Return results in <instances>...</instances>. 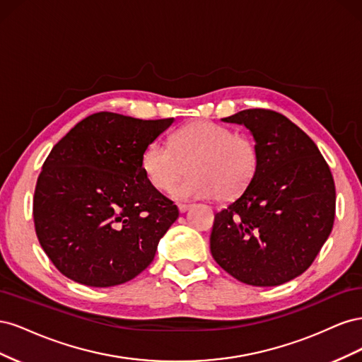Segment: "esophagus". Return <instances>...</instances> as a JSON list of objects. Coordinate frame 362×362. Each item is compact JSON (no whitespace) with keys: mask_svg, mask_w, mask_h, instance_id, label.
<instances>
[{"mask_svg":"<svg viewBox=\"0 0 362 362\" xmlns=\"http://www.w3.org/2000/svg\"><path fill=\"white\" fill-rule=\"evenodd\" d=\"M190 208V205L189 204H178V210H180V213H185Z\"/></svg>","mask_w":362,"mask_h":362,"instance_id":"obj_1","label":"esophagus"}]
</instances>
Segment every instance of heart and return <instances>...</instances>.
<instances>
[{
	"instance_id": "b5f03b06",
	"label": "heart",
	"mask_w": 362,
	"mask_h": 362,
	"mask_svg": "<svg viewBox=\"0 0 362 362\" xmlns=\"http://www.w3.org/2000/svg\"><path fill=\"white\" fill-rule=\"evenodd\" d=\"M169 144L151 141L141 154V172L156 190L168 192L187 166L190 175L175 185V198L231 201L249 187L258 170L255 141L210 120L181 127Z\"/></svg>"
}]
</instances>
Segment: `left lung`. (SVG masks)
Listing matches in <instances>:
<instances>
[{
	"instance_id": "1",
	"label": "left lung",
	"mask_w": 362,
	"mask_h": 362,
	"mask_svg": "<svg viewBox=\"0 0 362 362\" xmlns=\"http://www.w3.org/2000/svg\"><path fill=\"white\" fill-rule=\"evenodd\" d=\"M223 120L250 131L259 164L245 193L216 213L211 255L249 286H281L313 264L332 231L331 169L308 134L281 113L249 108Z\"/></svg>"
}]
</instances>
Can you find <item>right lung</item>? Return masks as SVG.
<instances>
[{
	"mask_svg": "<svg viewBox=\"0 0 362 362\" xmlns=\"http://www.w3.org/2000/svg\"><path fill=\"white\" fill-rule=\"evenodd\" d=\"M173 117H84L56 144L33 198L36 235L52 264L89 287L136 278L180 211L141 172V154Z\"/></svg>",
	"mask_w": 362,
	"mask_h": 362,
	"instance_id": "add662e5",
	"label": "right lung"
}]
</instances>
